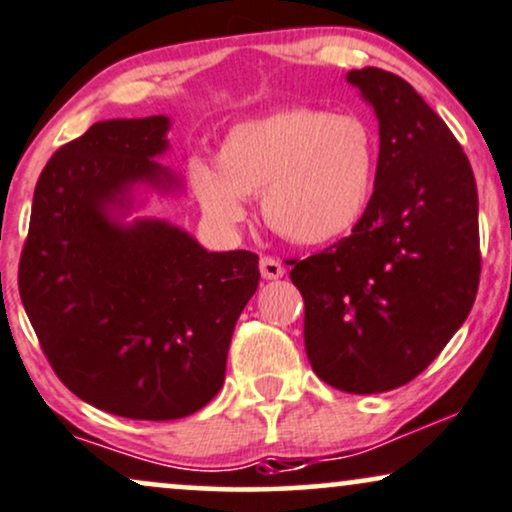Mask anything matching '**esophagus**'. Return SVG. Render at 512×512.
I'll use <instances>...</instances> for the list:
<instances>
[{"label":"esophagus","mask_w":512,"mask_h":512,"mask_svg":"<svg viewBox=\"0 0 512 512\" xmlns=\"http://www.w3.org/2000/svg\"><path fill=\"white\" fill-rule=\"evenodd\" d=\"M260 272H262L264 279L276 281V279H281L283 274H286V269H283V264H281L279 260H276V257L264 255L262 260H260Z\"/></svg>","instance_id":"esophagus-1"}]
</instances>
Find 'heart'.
<instances>
[{
    "mask_svg": "<svg viewBox=\"0 0 512 512\" xmlns=\"http://www.w3.org/2000/svg\"><path fill=\"white\" fill-rule=\"evenodd\" d=\"M377 164L379 138L365 116L293 104L236 123L217 152V171L195 159L188 181L219 229H236L243 197L262 192L264 224L276 236L324 245L367 212Z\"/></svg>",
    "mask_w": 512,
    "mask_h": 512,
    "instance_id": "heart-1",
    "label": "heart"
}]
</instances>
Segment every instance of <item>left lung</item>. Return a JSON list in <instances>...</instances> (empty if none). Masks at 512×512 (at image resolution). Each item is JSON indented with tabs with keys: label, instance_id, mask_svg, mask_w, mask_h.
Segmentation results:
<instances>
[{
	"label": "left lung",
	"instance_id": "obj_1",
	"mask_svg": "<svg viewBox=\"0 0 512 512\" xmlns=\"http://www.w3.org/2000/svg\"><path fill=\"white\" fill-rule=\"evenodd\" d=\"M348 80L379 119L367 212L348 238L291 260L315 374L346 393H384L422 374L477 298L479 202L470 159L446 121L396 73Z\"/></svg>",
	"mask_w": 512,
	"mask_h": 512
}]
</instances>
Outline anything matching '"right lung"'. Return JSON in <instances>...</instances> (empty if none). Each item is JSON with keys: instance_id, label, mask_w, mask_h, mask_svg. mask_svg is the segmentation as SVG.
<instances>
[{"instance_id": "add662e5", "label": "right lung", "mask_w": 512, "mask_h": 512, "mask_svg": "<svg viewBox=\"0 0 512 512\" xmlns=\"http://www.w3.org/2000/svg\"><path fill=\"white\" fill-rule=\"evenodd\" d=\"M166 116L114 119L59 147L38 178L18 293L66 389L128 420L193 415L224 384L236 322L260 286L250 250L207 252L166 221L116 226L131 183L171 186L152 157Z\"/></svg>"}]
</instances>
